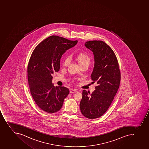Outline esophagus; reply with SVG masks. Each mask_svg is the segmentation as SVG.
Segmentation results:
<instances>
[{"label": "esophagus", "instance_id": "obj_1", "mask_svg": "<svg viewBox=\"0 0 149 149\" xmlns=\"http://www.w3.org/2000/svg\"><path fill=\"white\" fill-rule=\"evenodd\" d=\"M77 92V89H71L70 90V93H75Z\"/></svg>", "mask_w": 149, "mask_h": 149}]
</instances>
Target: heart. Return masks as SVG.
Masks as SVG:
<instances>
[{"instance_id": "obj_1", "label": "heart", "mask_w": 149, "mask_h": 149, "mask_svg": "<svg viewBox=\"0 0 149 149\" xmlns=\"http://www.w3.org/2000/svg\"><path fill=\"white\" fill-rule=\"evenodd\" d=\"M77 60L78 61L80 66L88 65H89L91 62V59L89 56L87 54L84 53H81L78 54L76 56ZM70 59L69 57H66L63 62V65L64 67H67L70 64Z\"/></svg>"}]
</instances>
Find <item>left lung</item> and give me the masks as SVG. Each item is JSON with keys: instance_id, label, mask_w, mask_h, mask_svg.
<instances>
[{"instance_id": "left-lung-1", "label": "left lung", "mask_w": 149, "mask_h": 149, "mask_svg": "<svg viewBox=\"0 0 149 149\" xmlns=\"http://www.w3.org/2000/svg\"><path fill=\"white\" fill-rule=\"evenodd\" d=\"M84 45L94 54L95 64L91 77L97 85L92 94L83 90L79 107L84 116L96 119L102 116L112 103L119 89L120 71L115 54L106 43L91 40Z\"/></svg>"}]
</instances>
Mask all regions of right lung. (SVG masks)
Wrapping results in <instances>:
<instances>
[{
	"label": "right lung",
	"instance_id": "1",
	"mask_svg": "<svg viewBox=\"0 0 149 149\" xmlns=\"http://www.w3.org/2000/svg\"><path fill=\"white\" fill-rule=\"evenodd\" d=\"M77 42L52 36L33 52L27 67L29 86L36 103L45 112L52 113L59 111L69 94L68 88L54 86L52 74L59 70L62 55Z\"/></svg>",
	"mask_w": 149,
	"mask_h": 149
}]
</instances>
